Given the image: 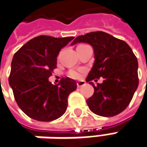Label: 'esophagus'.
<instances>
[{
	"mask_svg": "<svg viewBox=\"0 0 147 147\" xmlns=\"http://www.w3.org/2000/svg\"><path fill=\"white\" fill-rule=\"evenodd\" d=\"M76 84H77V87H78V88H80V87H82V86H84V85L85 84V81H84V80L78 81V82L76 83Z\"/></svg>",
	"mask_w": 147,
	"mask_h": 147,
	"instance_id": "34e87169",
	"label": "esophagus"
}]
</instances>
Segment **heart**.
Listing matches in <instances>:
<instances>
[{
    "label": "heart",
    "instance_id": "heart-1",
    "mask_svg": "<svg viewBox=\"0 0 147 147\" xmlns=\"http://www.w3.org/2000/svg\"><path fill=\"white\" fill-rule=\"evenodd\" d=\"M69 76L71 77L74 79H79L80 77V72L79 71H76V70H72L69 72Z\"/></svg>",
    "mask_w": 147,
    "mask_h": 147
}]
</instances>
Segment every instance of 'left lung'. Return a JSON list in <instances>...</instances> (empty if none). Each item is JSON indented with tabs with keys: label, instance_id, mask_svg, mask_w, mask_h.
I'll return each instance as SVG.
<instances>
[{
	"label": "left lung",
	"instance_id": "left-lung-1",
	"mask_svg": "<svg viewBox=\"0 0 147 147\" xmlns=\"http://www.w3.org/2000/svg\"><path fill=\"white\" fill-rule=\"evenodd\" d=\"M89 44L94 53V63L86 81L94 88V95L87 100L94 114L111 117L122 112L129 106L138 86V63L132 49L124 40L103 32L79 36L71 45ZM102 77L95 86L91 81Z\"/></svg>",
	"mask_w": 147,
	"mask_h": 147
}]
</instances>
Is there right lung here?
<instances>
[{"label":"right lung","mask_w":147,"mask_h":147,"mask_svg":"<svg viewBox=\"0 0 147 147\" xmlns=\"http://www.w3.org/2000/svg\"><path fill=\"white\" fill-rule=\"evenodd\" d=\"M73 39L39 36L13 55L9 83L18 106L30 118L52 121L65 113L68 95L76 89V82L67 77L53 84L49 77L57 67L61 49Z\"/></svg>","instance_id":"add662e5"}]
</instances>
